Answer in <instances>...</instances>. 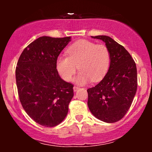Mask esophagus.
<instances>
[{
  "label": "esophagus",
  "mask_w": 152,
  "mask_h": 152,
  "mask_svg": "<svg viewBox=\"0 0 152 152\" xmlns=\"http://www.w3.org/2000/svg\"><path fill=\"white\" fill-rule=\"evenodd\" d=\"M78 88H79V87H78V86H74V91H77Z\"/></svg>",
  "instance_id": "obj_1"
}]
</instances>
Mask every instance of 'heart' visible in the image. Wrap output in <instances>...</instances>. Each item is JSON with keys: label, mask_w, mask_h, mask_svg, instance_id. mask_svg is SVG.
I'll list each match as a JSON object with an SVG mask.
<instances>
[{"label": "heart", "mask_w": 152, "mask_h": 152, "mask_svg": "<svg viewBox=\"0 0 152 152\" xmlns=\"http://www.w3.org/2000/svg\"><path fill=\"white\" fill-rule=\"evenodd\" d=\"M67 56H60L56 61L59 74L65 81L72 79L78 66L80 72L74 81L84 84L89 81H98L107 71L111 55L107 46L83 40L74 43L67 49Z\"/></svg>", "instance_id": "obj_1"}]
</instances>
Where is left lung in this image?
<instances>
[{
    "mask_svg": "<svg viewBox=\"0 0 152 152\" xmlns=\"http://www.w3.org/2000/svg\"><path fill=\"white\" fill-rule=\"evenodd\" d=\"M92 38L106 43L111 61L104 78L87 89L88 106L96 118L106 123H114L125 116L133 102L137 89V66L124 47L111 37Z\"/></svg>",
    "mask_w": 152,
    "mask_h": 152,
    "instance_id": "obj_1",
    "label": "left lung"
}]
</instances>
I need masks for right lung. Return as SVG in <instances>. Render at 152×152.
<instances>
[{"label": "right lung", "instance_id": "right-lung-1", "mask_svg": "<svg viewBox=\"0 0 152 152\" xmlns=\"http://www.w3.org/2000/svg\"><path fill=\"white\" fill-rule=\"evenodd\" d=\"M71 38H38L23 50L17 63L20 102L27 114L41 126L61 123L74 96V85L64 81L56 69L58 56Z\"/></svg>", "mask_w": 152, "mask_h": 152}]
</instances>
